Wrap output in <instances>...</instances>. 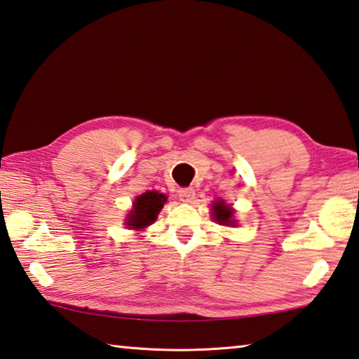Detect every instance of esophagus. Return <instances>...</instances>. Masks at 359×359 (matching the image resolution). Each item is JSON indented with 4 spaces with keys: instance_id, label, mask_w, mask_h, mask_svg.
I'll list each match as a JSON object with an SVG mask.
<instances>
[{
    "instance_id": "34e87169",
    "label": "esophagus",
    "mask_w": 359,
    "mask_h": 359,
    "mask_svg": "<svg viewBox=\"0 0 359 359\" xmlns=\"http://www.w3.org/2000/svg\"><path fill=\"white\" fill-rule=\"evenodd\" d=\"M179 198L182 202H193L196 198V191L193 188H182L179 191Z\"/></svg>"
}]
</instances>
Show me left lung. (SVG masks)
Returning <instances> with one entry per match:
<instances>
[{"label": "left lung", "instance_id": "1", "mask_svg": "<svg viewBox=\"0 0 359 359\" xmlns=\"http://www.w3.org/2000/svg\"><path fill=\"white\" fill-rule=\"evenodd\" d=\"M213 219L217 224H222V226H231L233 222V210H231L229 205L224 203V201H217L213 203Z\"/></svg>", "mask_w": 359, "mask_h": 359}]
</instances>
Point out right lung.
Wrapping results in <instances>:
<instances>
[{
  "label": "right lung",
  "instance_id": "add662e5",
  "mask_svg": "<svg viewBox=\"0 0 359 359\" xmlns=\"http://www.w3.org/2000/svg\"><path fill=\"white\" fill-rule=\"evenodd\" d=\"M166 202V196L157 191H147L137 198L133 202L132 212L128 216V226L132 229H144L157 219V215L163 203Z\"/></svg>",
  "mask_w": 359,
  "mask_h": 359
}]
</instances>
